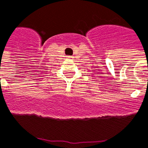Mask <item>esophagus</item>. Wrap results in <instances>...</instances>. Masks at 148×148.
I'll list each match as a JSON object with an SVG mask.
<instances>
[{
  "label": "esophagus",
  "instance_id": "1",
  "mask_svg": "<svg viewBox=\"0 0 148 148\" xmlns=\"http://www.w3.org/2000/svg\"><path fill=\"white\" fill-rule=\"evenodd\" d=\"M67 57H68V58H70V59H72V58H73L72 56H67Z\"/></svg>",
  "mask_w": 148,
  "mask_h": 148
}]
</instances>
